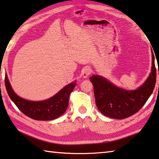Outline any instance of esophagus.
<instances>
[{
  "label": "esophagus",
  "instance_id": "esophagus-1",
  "mask_svg": "<svg viewBox=\"0 0 159 159\" xmlns=\"http://www.w3.org/2000/svg\"><path fill=\"white\" fill-rule=\"evenodd\" d=\"M91 69H90L89 66L84 67L81 71L82 76L84 78H87L90 74H91Z\"/></svg>",
  "mask_w": 159,
  "mask_h": 159
}]
</instances>
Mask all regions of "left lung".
<instances>
[{"mask_svg": "<svg viewBox=\"0 0 159 159\" xmlns=\"http://www.w3.org/2000/svg\"><path fill=\"white\" fill-rule=\"evenodd\" d=\"M152 71L145 82L136 90L121 89L101 75H93L90 77L93 85L95 103L102 115L122 120L134 115L143 106L153 93L157 80V69L152 50Z\"/></svg>", "mask_w": 159, "mask_h": 159, "instance_id": "obj_1", "label": "left lung"}]
</instances>
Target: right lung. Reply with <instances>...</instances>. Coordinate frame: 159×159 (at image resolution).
Listing matches in <instances>:
<instances>
[{
    "label": "right lung",
    "instance_id": "obj_1",
    "mask_svg": "<svg viewBox=\"0 0 159 159\" xmlns=\"http://www.w3.org/2000/svg\"><path fill=\"white\" fill-rule=\"evenodd\" d=\"M5 84L10 98L23 114L35 120L48 121L57 119L66 112L69 95L76 85V80L66 85L53 97L42 101H31L19 97L12 90L7 75Z\"/></svg>",
    "mask_w": 159,
    "mask_h": 159
}]
</instances>
